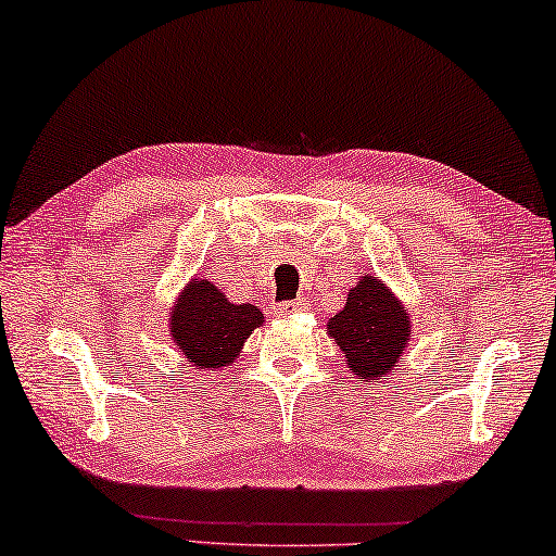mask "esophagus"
<instances>
[{
  "instance_id": "34e87169",
  "label": "esophagus",
  "mask_w": 556,
  "mask_h": 556,
  "mask_svg": "<svg viewBox=\"0 0 556 556\" xmlns=\"http://www.w3.org/2000/svg\"><path fill=\"white\" fill-rule=\"evenodd\" d=\"M274 313L282 315V318H287V315H294V313H307V300H290V302H279L277 307H274Z\"/></svg>"
}]
</instances>
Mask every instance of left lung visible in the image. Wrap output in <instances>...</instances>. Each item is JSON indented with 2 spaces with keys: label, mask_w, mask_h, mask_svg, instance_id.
Here are the masks:
<instances>
[{
  "label": "left lung",
  "mask_w": 556,
  "mask_h": 556,
  "mask_svg": "<svg viewBox=\"0 0 556 556\" xmlns=\"http://www.w3.org/2000/svg\"><path fill=\"white\" fill-rule=\"evenodd\" d=\"M326 328L341 349L351 375L359 382H379L403 359L413 318L382 279L364 274L349 290L346 305L328 318Z\"/></svg>",
  "instance_id": "left-lung-1"
}]
</instances>
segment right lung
<instances>
[{
	"label": "right lung",
	"mask_w": 556,
	"mask_h": 556,
	"mask_svg": "<svg viewBox=\"0 0 556 556\" xmlns=\"http://www.w3.org/2000/svg\"><path fill=\"white\" fill-rule=\"evenodd\" d=\"M168 336L189 367L202 375L233 367L245 339L264 326L251 302H230L207 277H192L168 307Z\"/></svg>",
	"instance_id": "obj_1"
}]
</instances>
